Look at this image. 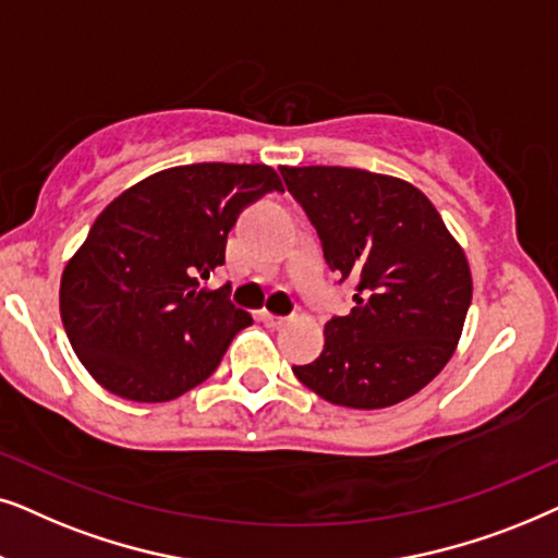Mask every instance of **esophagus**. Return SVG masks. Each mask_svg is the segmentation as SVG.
Masks as SVG:
<instances>
[{"mask_svg":"<svg viewBox=\"0 0 558 558\" xmlns=\"http://www.w3.org/2000/svg\"><path fill=\"white\" fill-rule=\"evenodd\" d=\"M259 318H263V324L267 326V329H280L288 318L286 316H272V314H259Z\"/></svg>","mask_w":558,"mask_h":558,"instance_id":"obj_1","label":"esophagus"}]
</instances>
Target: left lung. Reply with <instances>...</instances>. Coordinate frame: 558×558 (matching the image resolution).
I'll return each instance as SVG.
<instances>
[{
	"mask_svg": "<svg viewBox=\"0 0 558 558\" xmlns=\"http://www.w3.org/2000/svg\"><path fill=\"white\" fill-rule=\"evenodd\" d=\"M322 240L324 259L354 283V306L324 326V352L293 367L333 405L411 398L441 373L472 303L462 247L415 185L360 168H280Z\"/></svg>",
	"mask_w": 558,
	"mask_h": 558,
	"instance_id": "obj_1",
	"label": "left lung"
}]
</instances>
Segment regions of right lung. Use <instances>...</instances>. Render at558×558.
<instances>
[{
    "label": "right lung",
    "mask_w": 558,
    "mask_h": 558,
    "mask_svg": "<svg viewBox=\"0 0 558 558\" xmlns=\"http://www.w3.org/2000/svg\"><path fill=\"white\" fill-rule=\"evenodd\" d=\"M283 191L267 166L193 162L117 196L61 278L73 352L99 385L135 403H166L219 367L252 324L232 286L198 280L225 265L227 234L250 204Z\"/></svg>",
    "instance_id": "obj_1"
}]
</instances>
